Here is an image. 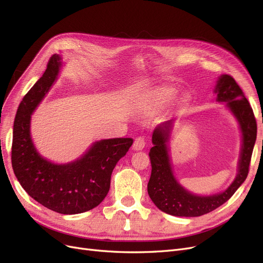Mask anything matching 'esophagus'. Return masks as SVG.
<instances>
[{"label": "esophagus", "instance_id": "obj_1", "mask_svg": "<svg viewBox=\"0 0 263 263\" xmlns=\"http://www.w3.org/2000/svg\"><path fill=\"white\" fill-rule=\"evenodd\" d=\"M145 146H146L145 138H144V137H138V138L135 139L133 148H134V150L138 151V150H142V149H144Z\"/></svg>", "mask_w": 263, "mask_h": 263}]
</instances>
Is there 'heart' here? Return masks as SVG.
<instances>
[{"label":"heart","mask_w":263,"mask_h":263,"mask_svg":"<svg viewBox=\"0 0 263 263\" xmlns=\"http://www.w3.org/2000/svg\"><path fill=\"white\" fill-rule=\"evenodd\" d=\"M178 93V90L176 87L170 86V85H163L158 87V89L155 91V99L157 101L158 104L164 105L170 103ZM186 99H182V102H185Z\"/></svg>","instance_id":"b5f03b06"}]
</instances>
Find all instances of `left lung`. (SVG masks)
I'll return each mask as SVG.
<instances>
[{
	"instance_id": "8db88e82",
	"label": "left lung",
	"mask_w": 263,
	"mask_h": 263,
	"mask_svg": "<svg viewBox=\"0 0 263 263\" xmlns=\"http://www.w3.org/2000/svg\"><path fill=\"white\" fill-rule=\"evenodd\" d=\"M214 92L217 94V102L227 103V107L240 126L242 144L238 173L232 184L221 193L200 196L189 192L173 176L168 147L172 123L165 122L158 125L153 133L154 147L149 153L151 176L148 182V194L159 210L173 216L196 217L216 210L234 195L248 176L257 138V122L253 110L232 76H220Z\"/></svg>"
}]
</instances>
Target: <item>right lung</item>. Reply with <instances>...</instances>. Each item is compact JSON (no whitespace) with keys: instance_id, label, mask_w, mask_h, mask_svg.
Segmentation results:
<instances>
[{"instance_id":"obj_1","label":"right lung","mask_w":263,"mask_h":263,"mask_svg":"<svg viewBox=\"0 0 263 263\" xmlns=\"http://www.w3.org/2000/svg\"><path fill=\"white\" fill-rule=\"evenodd\" d=\"M61 57L53 54L43 77L23 98L13 127L12 166L22 187L45 208L60 214H80L104 200L110 176L132 138L94 142L78 160L57 164L38 154L30 137V116L58 77Z\"/></svg>"}]
</instances>
